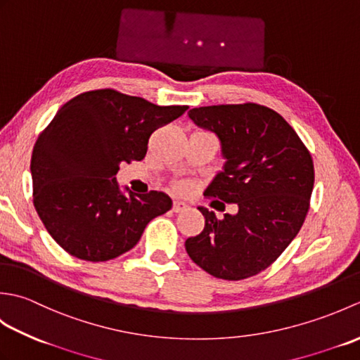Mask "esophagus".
I'll return each instance as SVG.
<instances>
[{
    "label": "esophagus",
    "mask_w": 360,
    "mask_h": 360,
    "mask_svg": "<svg viewBox=\"0 0 360 360\" xmlns=\"http://www.w3.org/2000/svg\"><path fill=\"white\" fill-rule=\"evenodd\" d=\"M188 209V205L184 201H173V212L179 213V212H186Z\"/></svg>",
    "instance_id": "1"
}]
</instances>
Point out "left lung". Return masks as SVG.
Returning <instances> with one entry per match:
<instances>
[{
	"label": "left lung",
	"instance_id": "8db88e82",
	"mask_svg": "<svg viewBox=\"0 0 360 360\" xmlns=\"http://www.w3.org/2000/svg\"><path fill=\"white\" fill-rule=\"evenodd\" d=\"M188 116L217 133L227 159L204 196L212 205L235 204L238 212L218 219L200 207L205 226L187 238V254L217 278L254 277L283 254L304 223L314 187L311 153L294 128L263 105L200 106Z\"/></svg>",
	"mask_w": 360,
	"mask_h": 360
}]
</instances>
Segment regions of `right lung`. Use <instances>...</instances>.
<instances>
[{"instance_id": "1", "label": "right lung", "mask_w": 360, "mask_h": 360, "mask_svg": "<svg viewBox=\"0 0 360 360\" xmlns=\"http://www.w3.org/2000/svg\"><path fill=\"white\" fill-rule=\"evenodd\" d=\"M187 110L110 88L79 94L58 110L34 145L30 173L35 210L60 248L85 262H108L172 209L156 190L122 195L116 174L122 162L145 158L155 129Z\"/></svg>"}]
</instances>
